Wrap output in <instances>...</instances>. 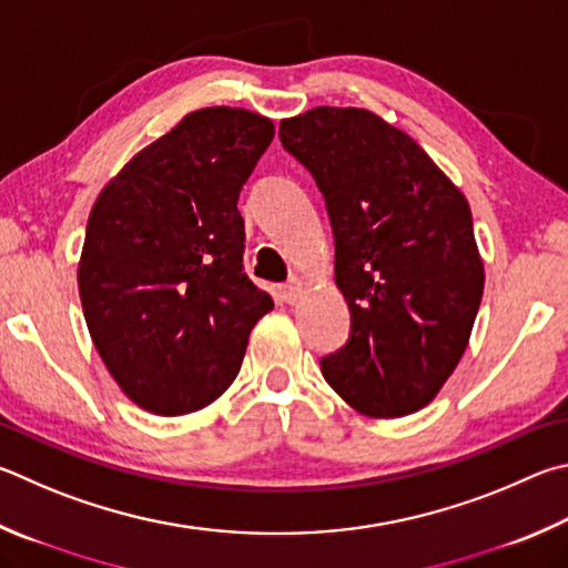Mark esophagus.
Instances as JSON below:
<instances>
[{
	"mask_svg": "<svg viewBox=\"0 0 568 568\" xmlns=\"http://www.w3.org/2000/svg\"><path fill=\"white\" fill-rule=\"evenodd\" d=\"M303 291H305V285H303L301 277H293L291 283H285V285L281 287V295H283V301H285L287 305H295L297 301H301Z\"/></svg>",
	"mask_w": 568,
	"mask_h": 568,
	"instance_id": "34e87169",
	"label": "esophagus"
}]
</instances>
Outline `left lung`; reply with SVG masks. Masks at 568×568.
Segmentation results:
<instances>
[{
	"label": "left lung",
	"instance_id": "obj_1",
	"mask_svg": "<svg viewBox=\"0 0 568 568\" xmlns=\"http://www.w3.org/2000/svg\"><path fill=\"white\" fill-rule=\"evenodd\" d=\"M313 173L335 233V285L353 329L320 359L327 385L365 417H405L455 373L484 293L464 193L419 143L355 106L281 121Z\"/></svg>",
	"mask_w": 568,
	"mask_h": 568
}]
</instances>
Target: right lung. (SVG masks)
I'll list each match as a JSON object with an SVG mask.
<instances>
[{
	"instance_id": "obj_1",
	"label": "right lung",
	"mask_w": 568,
	"mask_h": 568,
	"mask_svg": "<svg viewBox=\"0 0 568 568\" xmlns=\"http://www.w3.org/2000/svg\"><path fill=\"white\" fill-rule=\"evenodd\" d=\"M271 119L205 106L139 151L89 213L79 297L123 395L153 415L209 407L239 375L273 297L243 273L239 195Z\"/></svg>"
}]
</instances>
